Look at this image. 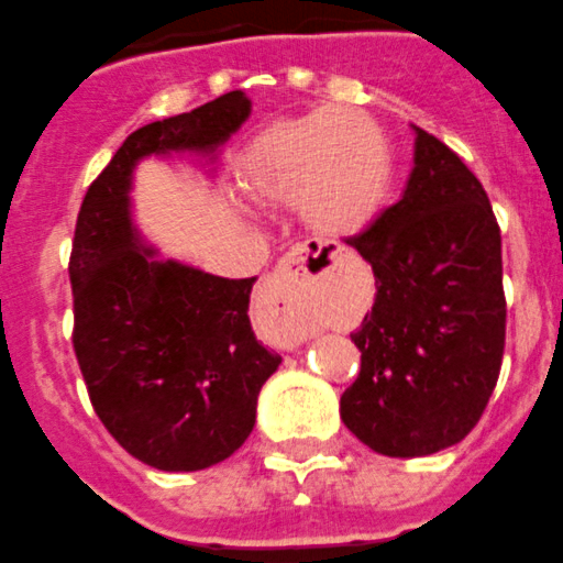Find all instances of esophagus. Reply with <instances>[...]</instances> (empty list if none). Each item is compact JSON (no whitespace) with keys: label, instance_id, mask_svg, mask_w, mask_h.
Here are the masks:
<instances>
[{"label":"esophagus","instance_id":"34e87169","mask_svg":"<svg viewBox=\"0 0 563 563\" xmlns=\"http://www.w3.org/2000/svg\"><path fill=\"white\" fill-rule=\"evenodd\" d=\"M335 272V255L324 244H297L283 255L269 286V302L294 343L313 335L316 308L327 277Z\"/></svg>","mask_w":563,"mask_h":563}]
</instances>
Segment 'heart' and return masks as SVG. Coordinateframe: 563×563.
I'll list each match as a JSON object with an SVG mask.
<instances>
[{
    "instance_id": "heart-1",
    "label": "heart",
    "mask_w": 563,
    "mask_h": 563,
    "mask_svg": "<svg viewBox=\"0 0 563 563\" xmlns=\"http://www.w3.org/2000/svg\"><path fill=\"white\" fill-rule=\"evenodd\" d=\"M239 178L261 200L299 198L319 236L365 231L385 209L393 162L382 131L365 114L316 107L261 131L239 159Z\"/></svg>"
}]
</instances>
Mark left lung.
Instances as JSON below:
<instances>
[{
	"instance_id": "obj_1",
	"label": "left lung",
	"mask_w": 563,
	"mask_h": 563,
	"mask_svg": "<svg viewBox=\"0 0 563 563\" xmlns=\"http://www.w3.org/2000/svg\"><path fill=\"white\" fill-rule=\"evenodd\" d=\"M401 198L352 244L376 299L352 335L360 374L341 396L349 432L382 456H429L471 434L506 341L500 228L465 162L412 125Z\"/></svg>"
}]
</instances>
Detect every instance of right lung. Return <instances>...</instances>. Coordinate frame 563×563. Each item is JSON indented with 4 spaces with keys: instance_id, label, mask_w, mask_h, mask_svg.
I'll use <instances>...</instances> for the list:
<instances>
[{
    "instance_id": "right-lung-1",
    "label": "right lung",
    "mask_w": 563,
    "mask_h": 563,
    "mask_svg": "<svg viewBox=\"0 0 563 563\" xmlns=\"http://www.w3.org/2000/svg\"><path fill=\"white\" fill-rule=\"evenodd\" d=\"M250 112L253 101L233 90L136 129L90 184L76 220V360L109 434L156 471H206L242 449L261 387L283 360L250 327L255 277L209 275L145 244L131 214L134 170L148 156L217 162Z\"/></svg>"
}]
</instances>
